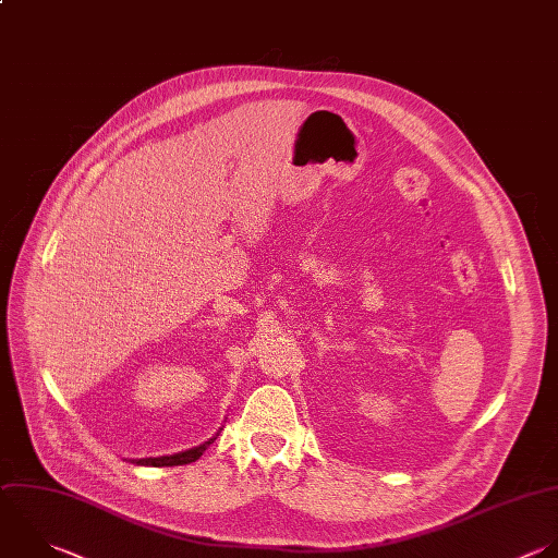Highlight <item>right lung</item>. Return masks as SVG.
<instances>
[{"instance_id":"obj_1","label":"right lung","mask_w":558,"mask_h":558,"mask_svg":"<svg viewBox=\"0 0 558 558\" xmlns=\"http://www.w3.org/2000/svg\"><path fill=\"white\" fill-rule=\"evenodd\" d=\"M218 436V434H216ZM216 436L214 438H209V440H205L203 445H198V447H192V449H185V451H179V453H172V456H159V458H133L131 462H135V464H146V466H174V464H190V462H194V460H198L201 456H203V451L216 440Z\"/></svg>"}]
</instances>
